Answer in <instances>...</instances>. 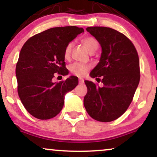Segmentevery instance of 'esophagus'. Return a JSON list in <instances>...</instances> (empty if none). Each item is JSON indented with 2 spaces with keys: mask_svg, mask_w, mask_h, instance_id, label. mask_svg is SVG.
Segmentation results:
<instances>
[{
  "mask_svg": "<svg viewBox=\"0 0 157 157\" xmlns=\"http://www.w3.org/2000/svg\"><path fill=\"white\" fill-rule=\"evenodd\" d=\"M79 83H80V84H82V83H84V80H83L82 78H79Z\"/></svg>",
  "mask_w": 157,
  "mask_h": 157,
  "instance_id": "34e87169",
  "label": "esophagus"
}]
</instances>
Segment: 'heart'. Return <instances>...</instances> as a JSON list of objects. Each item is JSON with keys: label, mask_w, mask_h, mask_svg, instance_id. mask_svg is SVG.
<instances>
[{"label": "heart", "mask_w": 157, "mask_h": 157, "mask_svg": "<svg viewBox=\"0 0 157 157\" xmlns=\"http://www.w3.org/2000/svg\"><path fill=\"white\" fill-rule=\"evenodd\" d=\"M82 43L88 49L90 53L95 52L98 47V41L94 37H87L82 40ZM73 43H69L67 45L64 51V58L66 60L70 58L71 50H72ZM90 65L87 64H81V63H74L69 66V70L72 74L76 75L77 77H82L86 74L87 72L90 69Z\"/></svg>", "instance_id": "heart-1"}]
</instances>
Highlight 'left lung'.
I'll use <instances>...</instances> for the list:
<instances>
[{"instance_id": "obj_1", "label": "left lung", "mask_w": 157, "mask_h": 157, "mask_svg": "<svg viewBox=\"0 0 157 157\" xmlns=\"http://www.w3.org/2000/svg\"><path fill=\"white\" fill-rule=\"evenodd\" d=\"M102 52L90 77H101L104 86L85 80L88 93L84 106L91 117L108 122L122 115L131 104L140 81L139 59L131 41L120 32L105 27H87Z\"/></svg>"}]
</instances>
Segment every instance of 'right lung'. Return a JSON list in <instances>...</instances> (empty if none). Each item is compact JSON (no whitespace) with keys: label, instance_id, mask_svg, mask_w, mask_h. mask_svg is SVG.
I'll use <instances>...</instances> for the list:
<instances>
[{"label":"right lung","instance_id":"add662e5","mask_svg":"<svg viewBox=\"0 0 157 157\" xmlns=\"http://www.w3.org/2000/svg\"><path fill=\"white\" fill-rule=\"evenodd\" d=\"M84 29L75 26L53 27L27 40L16 67L18 94L26 110L35 118L48 120L62 109L64 96L78 85L70 76L53 82L55 73L67 75L64 51L67 45Z\"/></svg>","mask_w":157,"mask_h":157}]
</instances>
